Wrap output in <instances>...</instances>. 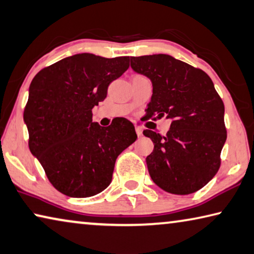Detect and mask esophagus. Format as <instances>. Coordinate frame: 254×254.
<instances>
[{"instance_id":"esophagus-1","label":"esophagus","mask_w":254,"mask_h":254,"mask_svg":"<svg viewBox=\"0 0 254 254\" xmlns=\"http://www.w3.org/2000/svg\"><path fill=\"white\" fill-rule=\"evenodd\" d=\"M135 132H136V134H138V136H141L142 135V128L140 127H135Z\"/></svg>"}]
</instances>
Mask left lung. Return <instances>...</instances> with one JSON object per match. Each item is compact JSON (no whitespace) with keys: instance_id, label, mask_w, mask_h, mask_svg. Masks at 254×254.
Wrapping results in <instances>:
<instances>
[{"instance_id":"left-lung-1","label":"left lung","mask_w":254,"mask_h":254,"mask_svg":"<svg viewBox=\"0 0 254 254\" xmlns=\"http://www.w3.org/2000/svg\"><path fill=\"white\" fill-rule=\"evenodd\" d=\"M131 67L151 81L147 115L172 121L165 136L143 131L154 142L146 158L151 180L173 194L200 190L218 172L227 138L224 103L214 82L206 72L167 54L131 58Z\"/></svg>"}]
</instances>
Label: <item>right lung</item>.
Returning <instances> with one entry per match:
<instances>
[{
    "mask_svg": "<svg viewBox=\"0 0 254 254\" xmlns=\"http://www.w3.org/2000/svg\"><path fill=\"white\" fill-rule=\"evenodd\" d=\"M128 56H69L40 70L23 112L29 149L56 190L71 198L98 194L111 184L115 160L136 140L127 119L107 127L92 122V108L128 69Z\"/></svg>",
    "mask_w": 254,
    "mask_h": 254,
    "instance_id": "add662e5",
    "label": "right lung"
}]
</instances>
